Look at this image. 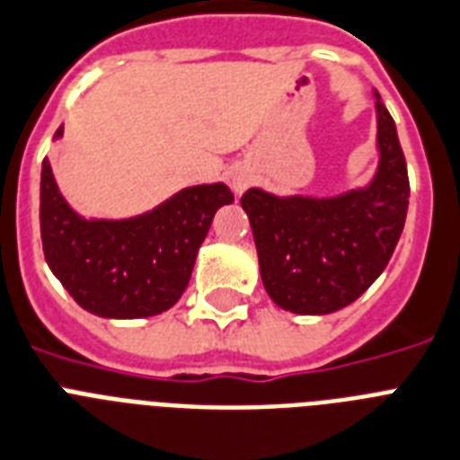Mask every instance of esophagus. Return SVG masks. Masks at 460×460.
<instances>
[{
    "mask_svg": "<svg viewBox=\"0 0 460 460\" xmlns=\"http://www.w3.org/2000/svg\"><path fill=\"white\" fill-rule=\"evenodd\" d=\"M229 184H231V191L236 193V196H241V193L245 191L250 184H252V174H250L245 167H238V170L231 172Z\"/></svg>",
    "mask_w": 460,
    "mask_h": 460,
    "instance_id": "1",
    "label": "esophagus"
}]
</instances>
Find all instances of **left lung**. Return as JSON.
Wrapping results in <instances>:
<instances>
[{"instance_id":"8db88e82","label":"left lung","mask_w":460,"mask_h":460,"mask_svg":"<svg viewBox=\"0 0 460 460\" xmlns=\"http://www.w3.org/2000/svg\"><path fill=\"white\" fill-rule=\"evenodd\" d=\"M376 115L378 170L364 189L328 198L243 193L264 288L286 312L333 314L352 305L397 248L409 210V174L378 92Z\"/></svg>"}]
</instances>
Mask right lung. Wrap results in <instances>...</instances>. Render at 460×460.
<instances>
[{
  "instance_id": "right-lung-1",
  "label": "right lung",
  "mask_w": 460,
  "mask_h": 460,
  "mask_svg": "<svg viewBox=\"0 0 460 460\" xmlns=\"http://www.w3.org/2000/svg\"><path fill=\"white\" fill-rule=\"evenodd\" d=\"M58 127L54 139H61ZM229 186H189L127 219H87L61 196L51 163L40 181V229L49 269L82 309L103 319L163 314L189 286L200 243Z\"/></svg>"
}]
</instances>
